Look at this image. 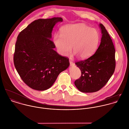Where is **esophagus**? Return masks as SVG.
Segmentation results:
<instances>
[{"mask_svg": "<svg viewBox=\"0 0 129 129\" xmlns=\"http://www.w3.org/2000/svg\"><path fill=\"white\" fill-rule=\"evenodd\" d=\"M69 62H70V66H74L75 65V64H74V63L72 61H71L70 60H69Z\"/></svg>", "mask_w": 129, "mask_h": 129, "instance_id": "esophagus-1", "label": "esophagus"}]
</instances>
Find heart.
<instances>
[{"instance_id":"b5f03b06","label":"heart","mask_w":129,"mask_h":129,"mask_svg":"<svg viewBox=\"0 0 129 129\" xmlns=\"http://www.w3.org/2000/svg\"><path fill=\"white\" fill-rule=\"evenodd\" d=\"M60 33V35H54L53 41L58 53L63 56L70 53L72 46L74 56L87 59L96 51L100 41L98 31L83 23L62 26Z\"/></svg>"}]
</instances>
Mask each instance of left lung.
Masks as SVG:
<instances>
[{
    "label": "left lung",
    "instance_id": "obj_1",
    "mask_svg": "<svg viewBox=\"0 0 129 129\" xmlns=\"http://www.w3.org/2000/svg\"><path fill=\"white\" fill-rule=\"evenodd\" d=\"M99 26L102 38L100 45L94 54L75 63L81 76L75 82L78 89L83 93L100 90L113 74L115 67V49L112 39L102 24Z\"/></svg>",
    "mask_w": 129,
    "mask_h": 129
}]
</instances>
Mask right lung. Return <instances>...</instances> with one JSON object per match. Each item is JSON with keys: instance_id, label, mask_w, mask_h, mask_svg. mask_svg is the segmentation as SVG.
Listing matches in <instances>:
<instances>
[{"instance_id": "add662e5", "label": "right lung", "mask_w": 129, "mask_h": 129, "mask_svg": "<svg viewBox=\"0 0 129 129\" xmlns=\"http://www.w3.org/2000/svg\"><path fill=\"white\" fill-rule=\"evenodd\" d=\"M61 17L39 19L21 31L15 44L13 61L23 81L31 88L44 91L50 88L59 74L70 65L68 58L54 50L51 40L56 23Z\"/></svg>"}]
</instances>
